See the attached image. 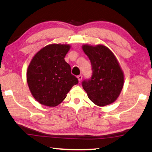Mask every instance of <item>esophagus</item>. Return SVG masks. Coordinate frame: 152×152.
<instances>
[{"label":"esophagus","mask_w":152,"mask_h":152,"mask_svg":"<svg viewBox=\"0 0 152 152\" xmlns=\"http://www.w3.org/2000/svg\"><path fill=\"white\" fill-rule=\"evenodd\" d=\"M82 77H82V75H78V76H77L78 81H81L82 80Z\"/></svg>","instance_id":"obj_1"}]
</instances>
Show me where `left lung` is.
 <instances>
[{
    "label": "left lung",
    "mask_w": 152,
    "mask_h": 152,
    "mask_svg": "<svg viewBox=\"0 0 152 152\" xmlns=\"http://www.w3.org/2000/svg\"><path fill=\"white\" fill-rule=\"evenodd\" d=\"M82 49L92 66L91 79L82 86L87 96L97 106L110 105L115 102L123 89L124 73L113 52L105 45H83Z\"/></svg>",
    "instance_id": "1"
}]
</instances>
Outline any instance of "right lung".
I'll return each mask as SVG.
<instances>
[{
	"mask_svg": "<svg viewBox=\"0 0 152 152\" xmlns=\"http://www.w3.org/2000/svg\"><path fill=\"white\" fill-rule=\"evenodd\" d=\"M69 44H50L32 58L26 71V81L33 97L41 105L55 107L63 102L78 79L71 73L65 61Z\"/></svg>",
	"mask_w": 152,
	"mask_h": 152,
	"instance_id": "1",
	"label": "right lung"
}]
</instances>
